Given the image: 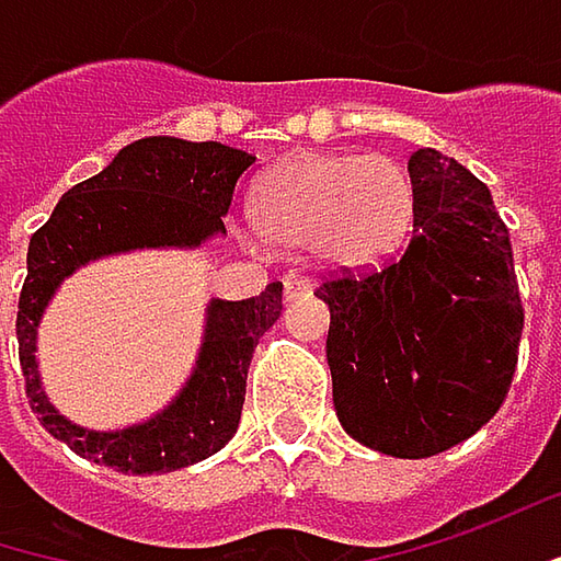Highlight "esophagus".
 Instances as JSON below:
<instances>
[{
  "label": "esophagus",
  "instance_id": "34e87169",
  "mask_svg": "<svg viewBox=\"0 0 561 561\" xmlns=\"http://www.w3.org/2000/svg\"><path fill=\"white\" fill-rule=\"evenodd\" d=\"M305 295H311V282L308 279H285V285H282V298L285 301H298Z\"/></svg>",
  "mask_w": 561,
  "mask_h": 561
}]
</instances>
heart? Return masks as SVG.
<instances>
[{
    "mask_svg": "<svg viewBox=\"0 0 561 561\" xmlns=\"http://www.w3.org/2000/svg\"><path fill=\"white\" fill-rule=\"evenodd\" d=\"M250 215L270 248L313 250L346 273L380 270L410 244L415 183L390 154L311 151L263 178Z\"/></svg>",
    "mask_w": 561,
    "mask_h": 561,
    "instance_id": "1",
    "label": "heart"
}]
</instances>
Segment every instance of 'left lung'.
Instances as JSON below:
<instances>
[{
  "mask_svg": "<svg viewBox=\"0 0 561 561\" xmlns=\"http://www.w3.org/2000/svg\"><path fill=\"white\" fill-rule=\"evenodd\" d=\"M415 228L383 270L323 282L327 365L348 435L390 457H432L499 412L524 308L489 186L435 149L412 151Z\"/></svg>",
  "mask_w": 561,
  "mask_h": 561,
  "instance_id": "obj_1",
  "label": "left lung"
}]
</instances>
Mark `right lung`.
<instances>
[{"mask_svg": "<svg viewBox=\"0 0 561 561\" xmlns=\"http://www.w3.org/2000/svg\"><path fill=\"white\" fill-rule=\"evenodd\" d=\"M253 154L221 142L149 136L116 151L94 178L76 183L34 231L18 301V355L31 410L56 442L119 473H171L213 457L238 432L248 368L260 336L279 320L282 285L244 301L213 298L193 375L181 393L139 425L94 432L53 407L37 371V327L56 288L79 266L129 250H193L225 234V215Z\"/></svg>", "mask_w": 561, "mask_h": 561, "instance_id": "add662e5", "label": "right lung"}]
</instances>
